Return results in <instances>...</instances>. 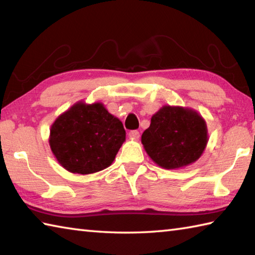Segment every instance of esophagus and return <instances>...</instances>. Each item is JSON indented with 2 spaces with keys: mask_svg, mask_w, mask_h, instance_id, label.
Instances as JSON below:
<instances>
[{
  "mask_svg": "<svg viewBox=\"0 0 255 255\" xmlns=\"http://www.w3.org/2000/svg\"><path fill=\"white\" fill-rule=\"evenodd\" d=\"M128 136L131 138H138L139 137V132L136 131V129H134V131H131L128 133Z\"/></svg>",
  "mask_w": 255,
  "mask_h": 255,
  "instance_id": "34e87169",
  "label": "esophagus"
}]
</instances>
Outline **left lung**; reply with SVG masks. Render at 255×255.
<instances>
[{"instance_id": "1", "label": "left lung", "mask_w": 255, "mask_h": 255, "mask_svg": "<svg viewBox=\"0 0 255 255\" xmlns=\"http://www.w3.org/2000/svg\"><path fill=\"white\" fill-rule=\"evenodd\" d=\"M207 143L204 118L196 110L184 107H162L142 134L145 152L165 169H177L195 163Z\"/></svg>"}]
</instances>
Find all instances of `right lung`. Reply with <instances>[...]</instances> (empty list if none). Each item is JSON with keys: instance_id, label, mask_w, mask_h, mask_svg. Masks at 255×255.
Returning a JSON list of instances; mask_svg holds the SVG:
<instances>
[{"instance_id": "1", "label": "right lung", "mask_w": 255, "mask_h": 255, "mask_svg": "<svg viewBox=\"0 0 255 255\" xmlns=\"http://www.w3.org/2000/svg\"><path fill=\"white\" fill-rule=\"evenodd\" d=\"M126 141L122 122L101 102L79 101L50 128L49 146L66 170L88 175L109 167Z\"/></svg>"}]
</instances>
